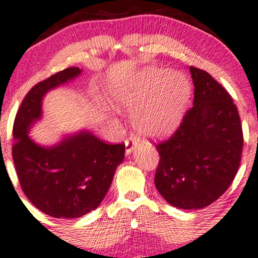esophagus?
Returning <instances> with one entry per match:
<instances>
[{
  "instance_id": "34e87169",
  "label": "esophagus",
  "mask_w": 258,
  "mask_h": 258,
  "mask_svg": "<svg viewBox=\"0 0 258 258\" xmlns=\"http://www.w3.org/2000/svg\"><path fill=\"white\" fill-rule=\"evenodd\" d=\"M125 146H126V150H125L126 155H130V154L133 153V150H135L136 148H137V141H136V139L132 138V137L128 138V139H126Z\"/></svg>"
}]
</instances>
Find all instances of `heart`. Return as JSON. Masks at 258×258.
Listing matches in <instances>:
<instances>
[{"label": "heart", "instance_id": "b5f03b06", "mask_svg": "<svg viewBox=\"0 0 258 258\" xmlns=\"http://www.w3.org/2000/svg\"><path fill=\"white\" fill-rule=\"evenodd\" d=\"M191 96L184 74L149 68L110 91L115 110L133 114V126L142 136L162 138L172 135L183 121Z\"/></svg>", "mask_w": 258, "mask_h": 258}]
</instances>
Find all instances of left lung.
I'll use <instances>...</instances> for the list:
<instances>
[{
    "label": "left lung",
    "instance_id": "1",
    "mask_svg": "<svg viewBox=\"0 0 258 258\" xmlns=\"http://www.w3.org/2000/svg\"><path fill=\"white\" fill-rule=\"evenodd\" d=\"M193 108L168 141L156 146V189L183 210L209 206L232 184L242 152V130L232 97L209 73L189 68Z\"/></svg>",
    "mask_w": 258,
    "mask_h": 258
}]
</instances>
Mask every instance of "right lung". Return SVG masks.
Masks as SVG:
<instances>
[{
    "label": "right lung",
    "mask_w": 258,
    "mask_h": 258,
    "mask_svg": "<svg viewBox=\"0 0 258 258\" xmlns=\"http://www.w3.org/2000/svg\"><path fill=\"white\" fill-rule=\"evenodd\" d=\"M82 70L73 67L38 82L29 91L16 115L12 155L28 199L54 218H79L97 209L125 158L123 144H106L88 130L64 135L42 146L31 127L42 119V100L49 91L73 81Z\"/></svg>",
    "instance_id": "add662e5"
}]
</instances>
